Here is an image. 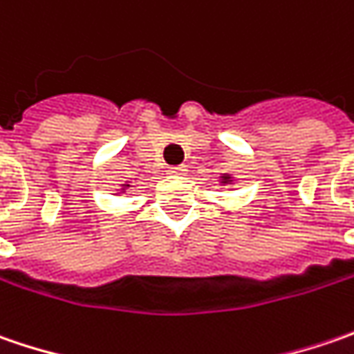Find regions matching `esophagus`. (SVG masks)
I'll list each match as a JSON object with an SVG mask.
<instances>
[{
  "label": "esophagus",
  "instance_id": "34e87169",
  "mask_svg": "<svg viewBox=\"0 0 354 354\" xmlns=\"http://www.w3.org/2000/svg\"><path fill=\"white\" fill-rule=\"evenodd\" d=\"M186 172H188L186 166H170L168 168V174H174V176H184Z\"/></svg>",
  "mask_w": 354,
  "mask_h": 354
}]
</instances>
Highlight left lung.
Here are the masks:
<instances>
[{"mask_svg":"<svg viewBox=\"0 0 354 354\" xmlns=\"http://www.w3.org/2000/svg\"><path fill=\"white\" fill-rule=\"evenodd\" d=\"M222 180H223V184H225V182H232V180H230V176H222Z\"/></svg>","mask_w":354,"mask_h":354,"instance_id":"8db88e82","label":"left lung"}]
</instances>
